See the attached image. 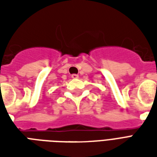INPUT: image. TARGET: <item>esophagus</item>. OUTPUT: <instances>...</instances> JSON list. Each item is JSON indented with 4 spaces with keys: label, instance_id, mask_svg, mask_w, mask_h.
<instances>
[{
    "label": "esophagus",
    "instance_id": "1",
    "mask_svg": "<svg viewBox=\"0 0 157 157\" xmlns=\"http://www.w3.org/2000/svg\"><path fill=\"white\" fill-rule=\"evenodd\" d=\"M78 77V75H76V74H73V75H71V78L73 79H77Z\"/></svg>",
    "mask_w": 157,
    "mask_h": 157
}]
</instances>
